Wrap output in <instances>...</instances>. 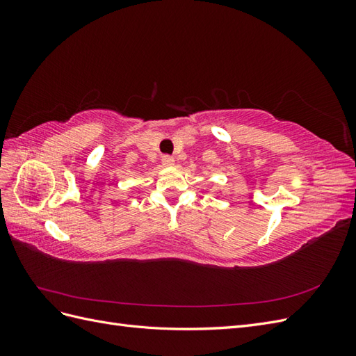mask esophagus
<instances>
[{"label": "esophagus", "mask_w": 356, "mask_h": 356, "mask_svg": "<svg viewBox=\"0 0 356 356\" xmlns=\"http://www.w3.org/2000/svg\"><path fill=\"white\" fill-rule=\"evenodd\" d=\"M174 157H170V156H163L161 157V163H163L165 166H172L174 165Z\"/></svg>", "instance_id": "34e87169"}]
</instances>
